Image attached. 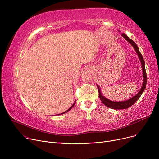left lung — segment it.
I'll return each mask as SVG.
<instances>
[{"label": "left lung", "mask_w": 159, "mask_h": 159, "mask_svg": "<svg viewBox=\"0 0 159 159\" xmlns=\"http://www.w3.org/2000/svg\"><path fill=\"white\" fill-rule=\"evenodd\" d=\"M122 36L126 39V40H128L129 43L133 46V48H135V51L139 57V59L141 62L142 64V68H143V86H142L139 92L133 97L131 98L130 99L128 100V101H122V102H113L111 101H110L109 99H107L106 98H105L104 96H102L101 90H100V87L98 86H97L98 88V95H99V98L101 99V101L102 102V103L107 107L111 108V109L113 110H124L126 109V108L129 107L130 106H131L133 104H134L135 102L137 101V100L139 98V97H140V95H142V93H143V91L145 89L146 86V82H147V75H146V69H145V62L144 61V58L143 55L140 53L139 48L137 46V45L135 44V43L133 40H132L131 39H129L125 33H122Z\"/></svg>", "instance_id": "obj_1"}]
</instances>
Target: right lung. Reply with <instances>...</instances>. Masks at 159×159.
Instances as JSON below:
<instances>
[{"label": "right lung", "instance_id": "obj_1", "mask_svg": "<svg viewBox=\"0 0 159 159\" xmlns=\"http://www.w3.org/2000/svg\"><path fill=\"white\" fill-rule=\"evenodd\" d=\"M74 105H75V103H74V104H73V105H72V106H71V107H70V108H69V109H68V110H67V111H65V112H64V113H61V114H63V113H66V112H68V111H70V110H71V108H72V107H73V106H74Z\"/></svg>", "mask_w": 159, "mask_h": 159}]
</instances>
